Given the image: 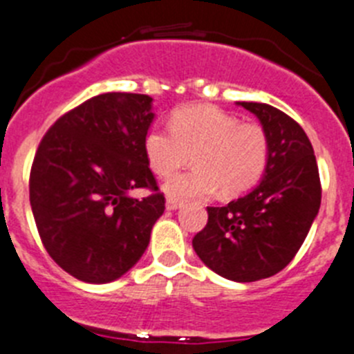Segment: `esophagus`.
<instances>
[{"label": "esophagus", "mask_w": 354, "mask_h": 354, "mask_svg": "<svg viewBox=\"0 0 354 354\" xmlns=\"http://www.w3.org/2000/svg\"><path fill=\"white\" fill-rule=\"evenodd\" d=\"M181 206V203L180 201H176V199H167V203H165V208L167 209H178Z\"/></svg>", "instance_id": "esophagus-1"}]
</instances>
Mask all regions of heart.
<instances>
[{
	"instance_id": "obj_1",
	"label": "heart",
	"mask_w": 354,
	"mask_h": 354,
	"mask_svg": "<svg viewBox=\"0 0 354 354\" xmlns=\"http://www.w3.org/2000/svg\"><path fill=\"white\" fill-rule=\"evenodd\" d=\"M192 153V171L164 185L171 199H203L218 189L238 196L256 183L268 160V138L256 123L213 106H187L174 111L171 127L155 125L145 138L149 169L165 178L176 173Z\"/></svg>"
}]
</instances>
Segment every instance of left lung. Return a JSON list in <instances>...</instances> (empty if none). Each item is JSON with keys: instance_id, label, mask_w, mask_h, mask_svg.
I'll use <instances>...</instances> for the list:
<instances>
[{"instance_id": "obj_1", "label": "left lung", "mask_w": 354, "mask_h": 354, "mask_svg": "<svg viewBox=\"0 0 354 354\" xmlns=\"http://www.w3.org/2000/svg\"><path fill=\"white\" fill-rule=\"evenodd\" d=\"M263 125L268 160L261 183L229 205L208 206V222L194 236L199 259L234 282L268 279L300 250L321 206V181L310 141L282 111L238 102Z\"/></svg>"}]
</instances>
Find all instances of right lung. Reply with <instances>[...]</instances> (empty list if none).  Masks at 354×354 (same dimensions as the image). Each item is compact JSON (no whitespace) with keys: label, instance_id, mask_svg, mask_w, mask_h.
<instances>
[{"label":"right lung","instance_id":"right-lung-1","mask_svg":"<svg viewBox=\"0 0 354 354\" xmlns=\"http://www.w3.org/2000/svg\"><path fill=\"white\" fill-rule=\"evenodd\" d=\"M153 98L104 93L54 123L35 155L30 203L54 263L90 284L125 275L141 259L164 194L145 155ZM133 188H149L142 200Z\"/></svg>","mask_w":354,"mask_h":354}]
</instances>
